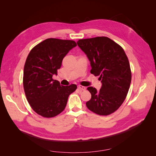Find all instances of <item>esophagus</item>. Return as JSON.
Listing matches in <instances>:
<instances>
[{
    "mask_svg": "<svg viewBox=\"0 0 156 156\" xmlns=\"http://www.w3.org/2000/svg\"><path fill=\"white\" fill-rule=\"evenodd\" d=\"M77 88H78L79 90H83V91L85 90H86V87H83L82 85H79L77 87Z\"/></svg>",
    "mask_w": 156,
    "mask_h": 156,
    "instance_id": "esophagus-1",
    "label": "esophagus"
}]
</instances>
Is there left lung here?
I'll return each instance as SVG.
<instances>
[{"label":"left lung","instance_id":"left-lung-1","mask_svg":"<svg viewBox=\"0 0 156 156\" xmlns=\"http://www.w3.org/2000/svg\"><path fill=\"white\" fill-rule=\"evenodd\" d=\"M77 43L90 62V73L99 75L102 83L99 91L87 88L92 96L86 105L97 115H109L122 105L129 89L131 72L127 56L120 45L107 37L81 39Z\"/></svg>","mask_w":156,"mask_h":156}]
</instances>
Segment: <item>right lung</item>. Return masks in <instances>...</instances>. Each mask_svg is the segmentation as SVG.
Listing matches in <instances>:
<instances>
[{
  "label": "right lung",
  "instance_id": "add662e5",
  "mask_svg": "<svg viewBox=\"0 0 156 156\" xmlns=\"http://www.w3.org/2000/svg\"><path fill=\"white\" fill-rule=\"evenodd\" d=\"M77 45L73 40L48 38L33 48L28 55L23 72V88L27 100L37 114L55 117L66 106L76 84L62 86L53 79L57 75L64 56Z\"/></svg>",
  "mask_w": 156,
  "mask_h": 156
}]
</instances>
